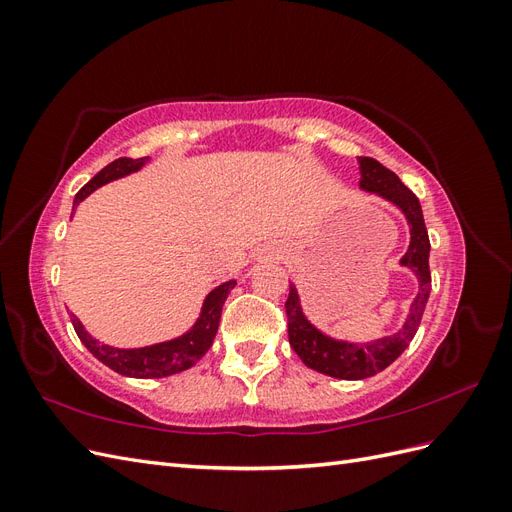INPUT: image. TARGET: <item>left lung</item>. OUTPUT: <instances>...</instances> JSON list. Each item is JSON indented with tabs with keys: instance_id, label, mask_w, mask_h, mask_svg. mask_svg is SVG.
Returning a JSON list of instances; mask_svg holds the SVG:
<instances>
[{
	"instance_id": "obj_1",
	"label": "left lung",
	"mask_w": 512,
	"mask_h": 512,
	"mask_svg": "<svg viewBox=\"0 0 512 512\" xmlns=\"http://www.w3.org/2000/svg\"><path fill=\"white\" fill-rule=\"evenodd\" d=\"M361 190L376 194L395 205L410 226V245L408 252L401 256L399 265L410 269L418 280V292L410 303V312L406 316L404 327L393 335H384L371 342H348V339H335L322 333L316 324L309 322L303 312L297 286L290 284V294L286 301L288 316V339L292 350L301 356V361L316 369L324 376L339 380H363L376 376L378 371L389 367L397 356L408 348L412 337L421 324L425 305L431 292V273H429V237L423 220V209L418 198L408 190L401 179L382 166L374 158H359Z\"/></svg>"
}]
</instances>
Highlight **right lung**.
Returning a JSON list of instances; mask_svg holds the SVG:
<instances>
[{"label": "right lung", "instance_id": "obj_1", "mask_svg": "<svg viewBox=\"0 0 512 512\" xmlns=\"http://www.w3.org/2000/svg\"><path fill=\"white\" fill-rule=\"evenodd\" d=\"M147 162L149 158H138V160L119 158L108 166H104L100 173L89 183H85L81 192L74 196L72 211L79 207L81 200H85L91 192L102 188L104 183L128 177L136 173V170H141ZM235 284H237L235 280H228L218 288H213L205 297L203 309H200V316L192 324V329L175 339H168V342L151 344L145 348H113L108 344H100L98 339L91 337L85 331L83 322L74 314H70L72 327L76 335H79L81 342L85 344V348L94 354L100 363L117 371V374L128 376V378H166V376L179 374V371L190 369L196 361L203 359V354L213 344L215 333H218L224 301L228 299V294L232 288H235Z\"/></svg>", "mask_w": 512, "mask_h": 512}]
</instances>
